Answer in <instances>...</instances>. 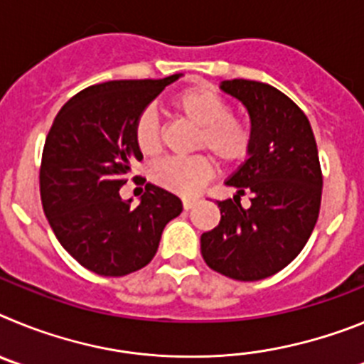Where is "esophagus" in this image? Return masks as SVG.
Instances as JSON below:
<instances>
[{
	"label": "esophagus",
	"mask_w": 364,
	"mask_h": 364,
	"mask_svg": "<svg viewBox=\"0 0 364 364\" xmlns=\"http://www.w3.org/2000/svg\"><path fill=\"white\" fill-rule=\"evenodd\" d=\"M197 204V200H195V198H184V200H182V205H184V210L186 211H189L193 208V205Z\"/></svg>",
	"instance_id": "esophagus-1"
}]
</instances>
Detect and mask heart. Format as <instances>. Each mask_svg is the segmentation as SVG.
<instances>
[{
    "label": "heart",
    "mask_w": 364,
    "mask_h": 364,
    "mask_svg": "<svg viewBox=\"0 0 364 364\" xmlns=\"http://www.w3.org/2000/svg\"><path fill=\"white\" fill-rule=\"evenodd\" d=\"M173 107L180 117L198 127V149H210L220 162H242L252 149L250 125L231 114V104L213 87H189L175 96ZM133 138L144 156L159 153L162 147V131L153 109L140 112L134 122ZM213 175L215 164L208 154L160 160L151 169L154 184L182 197L197 195Z\"/></svg>",
    "instance_id": "obj_1"
}]
</instances>
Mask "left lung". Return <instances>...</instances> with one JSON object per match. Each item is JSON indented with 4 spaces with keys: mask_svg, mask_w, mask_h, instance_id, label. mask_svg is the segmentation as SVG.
Masks as SVG:
<instances>
[{
    "mask_svg": "<svg viewBox=\"0 0 364 364\" xmlns=\"http://www.w3.org/2000/svg\"><path fill=\"white\" fill-rule=\"evenodd\" d=\"M220 89L244 104L252 120L250 159L226 180L237 195L217 200L220 222L200 237L205 264L235 281L275 275L301 253L319 217L323 173L306 114L284 92L253 80ZM250 192L244 210L240 195Z\"/></svg>",
    "mask_w": 364,
    "mask_h": 364,
    "instance_id": "1",
    "label": "left lung"
}]
</instances>
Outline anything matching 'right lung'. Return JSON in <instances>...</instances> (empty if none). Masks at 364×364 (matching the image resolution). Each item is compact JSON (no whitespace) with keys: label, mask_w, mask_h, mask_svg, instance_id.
<instances>
[{"label":"right lung","mask_w":364,"mask_h":364,"mask_svg":"<svg viewBox=\"0 0 364 364\" xmlns=\"http://www.w3.org/2000/svg\"><path fill=\"white\" fill-rule=\"evenodd\" d=\"M182 74L114 80L78 92L56 114L40 167L45 217L83 268L122 277L144 268L169 220L182 213L176 195L146 184L136 208L122 200L131 164L144 159L133 138L140 112Z\"/></svg>","instance_id":"1"}]
</instances>
